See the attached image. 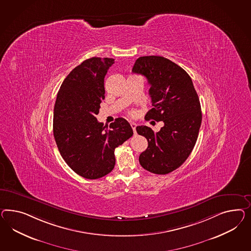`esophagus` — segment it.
Instances as JSON below:
<instances>
[{"mask_svg": "<svg viewBox=\"0 0 251 251\" xmlns=\"http://www.w3.org/2000/svg\"><path fill=\"white\" fill-rule=\"evenodd\" d=\"M130 126H131V128L133 129V132H134V134H135L136 126H137V124H136L135 122H130Z\"/></svg>", "mask_w": 251, "mask_h": 251, "instance_id": "1", "label": "esophagus"}]
</instances>
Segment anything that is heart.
<instances>
[{
    "label": "heart",
    "mask_w": 251,
    "mask_h": 251,
    "mask_svg": "<svg viewBox=\"0 0 251 251\" xmlns=\"http://www.w3.org/2000/svg\"><path fill=\"white\" fill-rule=\"evenodd\" d=\"M131 114H132V112H131Z\"/></svg>",
    "instance_id": "heart-1"
}]
</instances>
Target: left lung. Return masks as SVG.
<instances>
[{
	"mask_svg": "<svg viewBox=\"0 0 251 251\" xmlns=\"http://www.w3.org/2000/svg\"><path fill=\"white\" fill-rule=\"evenodd\" d=\"M132 72L144 75L151 85L153 108L145 118L164 123L158 132L137 126L138 134L148 141L139 161L151 173L167 175L185 162L196 145L202 122L199 98L186 71L163 56L139 57Z\"/></svg>",
	"mask_w": 251,
	"mask_h": 251,
	"instance_id": "obj_1",
	"label": "left lung"
}]
</instances>
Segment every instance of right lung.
Listing matches in <instances>:
<instances>
[{"mask_svg": "<svg viewBox=\"0 0 251 251\" xmlns=\"http://www.w3.org/2000/svg\"><path fill=\"white\" fill-rule=\"evenodd\" d=\"M113 64L108 57L82 62L62 83L54 104L57 148L68 166L86 179L109 174L115 166L116 148L133 134L125 119H116L108 129L96 118L105 99L104 78Z\"/></svg>", "mask_w": 251, "mask_h": 251, "instance_id": "1", "label": "right lung"}]
</instances>
